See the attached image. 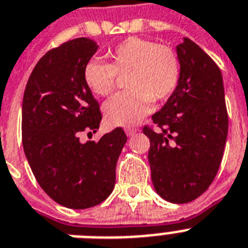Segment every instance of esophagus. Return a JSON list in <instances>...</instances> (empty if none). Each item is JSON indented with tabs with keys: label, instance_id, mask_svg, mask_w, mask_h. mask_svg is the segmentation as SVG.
<instances>
[{
	"label": "esophagus",
	"instance_id": "34e87169",
	"mask_svg": "<svg viewBox=\"0 0 248 248\" xmlns=\"http://www.w3.org/2000/svg\"><path fill=\"white\" fill-rule=\"evenodd\" d=\"M126 134H127V136H134L135 134L137 132V128L135 127H126Z\"/></svg>",
	"mask_w": 248,
	"mask_h": 248
}]
</instances>
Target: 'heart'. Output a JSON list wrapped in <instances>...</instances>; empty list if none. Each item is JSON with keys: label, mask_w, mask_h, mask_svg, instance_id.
Listing matches in <instances>:
<instances>
[{"label": "heart", "mask_w": 248, "mask_h": 248, "mask_svg": "<svg viewBox=\"0 0 248 248\" xmlns=\"http://www.w3.org/2000/svg\"><path fill=\"white\" fill-rule=\"evenodd\" d=\"M109 63L91 59L84 65L85 85L99 97H107L124 78L127 91L103 107L113 126H130L143 117L151 103H160L175 92L182 64L174 47L142 37H127L108 51Z\"/></svg>", "instance_id": "obj_1"}]
</instances>
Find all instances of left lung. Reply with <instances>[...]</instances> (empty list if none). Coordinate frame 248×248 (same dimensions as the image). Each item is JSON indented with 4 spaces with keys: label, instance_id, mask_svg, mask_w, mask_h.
Returning a JSON list of instances; mask_svg holds the SVG:
<instances>
[{
    "label": "left lung",
    "instance_id": "1",
    "mask_svg": "<svg viewBox=\"0 0 248 248\" xmlns=\"http://www.w3.org/2000/svg\"><path fill=\"white\" fill-rule=\"evenodd\" d=\"M182 74L175 92L153 114L149 163L156 193L183 204L212 184L223 157L228 134L222 73L209 55L188 37L176 46Z\"/></svg>",
    "mask_w": 248,
    "mask_h": 248
}]
</instances>
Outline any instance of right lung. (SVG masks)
Segmentation results:
<instances>
[{
	"label": "right lung",
	"instance_id": "obj_1",
	"mask_svg": "<svg viewBox=\"0 0 248 248\" xmlns=\"http://www.w3.org/2000/svg\"><path fill=\"white\" fill-rule=\"evenodd\" d=\"M98 49L78 37L47 51L35 65L22 101V145L37 183L50 198L72 209L94 207L108 198L116 165L127 136L121 127L98 142L82 143L94 134L102 114L85 85L83 69Z\"/></svg>",
	"mask_w": 248,
	"mask_h": 248
}]
</instances>
